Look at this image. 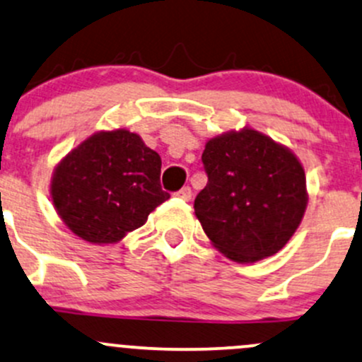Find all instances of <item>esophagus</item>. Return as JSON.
Masks as SVG:
<instances>
[{"instance_id": "obj_1", "label": "esophagus", "mask_w": 362, "mask_h": 362, "mask_svg": "<svg viewBox=\"0 0 362 362\" xmlns=\"http://www.w3.org/2000/svg\"><path fill=\"white\" fill-rule=\"evenodd\" d=\"M175 196H177L178 199H182V201H190V199H192V190H190V187H184V189L178 190Z\"/></svg>"}]
</instances>
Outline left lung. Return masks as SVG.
<instances>
[{
	"label": "left lung",
	"instance_id": "left-lung-1",
	"mask_svg": "<svg viewBox=\"0 0 362 362\" xmlns=\"http://www.w3.org/2000/svg\"><path fill=\"white\" fill-rule=\"evenodd\" d=\"M202 163L208 184L194 211L214 247L235 263L280 251L308 206L305 173L296 154L245 127L209 139Z\"/></svg>",
	"mask_w": 362,
	"mask_h": 362
}]
</instances>
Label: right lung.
Wrapping results in <instances>:
<instances>
[{
	"label": "right lung",
	"mask_w": 362,
	"mask_h": 362,
	"mask_svg": "<svg viewBox=\"0 0 362 362\" xmlns=\"http://www.w3.org/2000/svg\"><path fill=\"white\" fill-rule=\"evenodd\" d=\"M160 173V154L141 136L127 129L101 130L58 163L51 199L75 235L90 244H115L170 197Z\"/></svg>",
	"instance_id": "obj_1"
}]
</instances>
